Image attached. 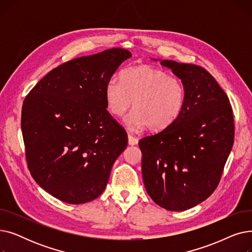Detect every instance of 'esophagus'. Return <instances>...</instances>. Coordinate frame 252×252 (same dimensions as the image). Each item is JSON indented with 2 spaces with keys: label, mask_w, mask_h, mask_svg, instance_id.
I'll return each mask as SVG.
<instances>
[{
  "label": "esophagus",
  "mask_w": 252,
  "mask_h": 252,
  "mask_svg": "<svg viewBox=\"0 0 252 252\" xmlns=\"http://www.w3.org/2000/svg\"><path fill=\"white\" fill-rule=\"evenodd\" d=\"M127 139H128V145H130V146H134V145H137L138 141H139L138 138L134 137L133 135H130V134H128Z\"/></svg>",
  "instance_id": "esophagus-1"
}]
</instances>
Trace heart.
I'll return each instance as SVG.
<instances>
[{
	"instance_id": "heart-1",
	"label": "heart",
	"mask_w": 252,
	"mask_h": 252,
	"mask_svg": "<svg viewBox=\"0 0 252 252\" xmlns=\"http://www.w3.org/2000/svg\"><path fill=\"white\" fill-rule=\"evenodd\" d=\"M104 93L111 114L121 116L134 103L135 110L126 117L127 126L130 128L148 126L153 131L173 125L186 102V89L181 79L147 65L124 70L121 81L110 78Z\"/></svg>"
}]
</instances>
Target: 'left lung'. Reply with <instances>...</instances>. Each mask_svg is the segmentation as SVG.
I'll return each mask as SVG.
<instances>
[{"label":"left lung","instance_id":"obj_1","mask_svg":"<svg viewBox=\"0 0 252 252\" xmlns=\"http://www.w3.org/2000/svg\"><path fill=\"white\" fill-rule=\"evenodd\" d=\"M159 61L184 84L186 102L173 125L140 140L143 182L156 204L183 211L218 187L234 144L233 111L226 93L201 66Z\"/></svg>","mask_w":252,"mask_h":252}]
</instances>
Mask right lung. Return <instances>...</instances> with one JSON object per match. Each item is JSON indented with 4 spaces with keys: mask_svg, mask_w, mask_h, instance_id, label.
Wrapping results in <instances>:
<instances>
[{
    "mask_svg": "<svg viewBox=\"0 0 252 252\" xmlns=\"http://www.w3.org/2000/svg\"><path fill=\"white\" fill-rule=\"evenodd\" d=\"M130 52L113 48L51 70L26 96L21 129L28 166L41 188L82 204L106 188L127 136L107 111L105 86Z\"/></svg>",
    "mask_w": 252,
    "mask_h": 252,
    "instance_id": "add662e5",
    "label": "right lung"
}]
</instances>
